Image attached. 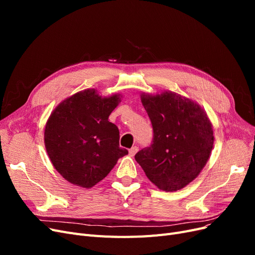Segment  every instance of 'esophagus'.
I'll list each match as a JSON object with an SVG mask.
<instances>
[{
    "mask_svg": "<svg viewBox=\"0 0 255 255\" xmlns=\"http://www.w3.org/2000/svg\"><path fill=\"white\" fill-rule=\"evenodd\" d=\"M137 151H138V146L137 145H134L133 148H130L129 150H128V153H129V155L130 156H134L135 154L137 153Z\"/></svg>",
    "mask_w": 255,
    "mask_h": 255,
    "instance_id": "esophagus-1",
    "label": "esophagus"
}]
</instances>
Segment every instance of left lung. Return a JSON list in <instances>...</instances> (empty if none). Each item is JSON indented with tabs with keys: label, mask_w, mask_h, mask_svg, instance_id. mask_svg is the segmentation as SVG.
<instances>
[{
	"label": "left lung",
	"mask_w": 255,
	"mask_h": 255,
	"mask_svg": "<svg viewBox=\"0 0 255 255\" xmlns=\"http://www.w3.org/2000/svg\"><path fill=\"white\" fill-rule=\"evenodd\" d=\"M141 102L152 123L153 139L135 159L159 189L179 190L196 179L210 157L212 123L198 104L174 92L142 95Z\"/></svg>",
	"instance_id": "1"
}]
</instances>
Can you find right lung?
<instances>
[{
	"mask_svg": "<svg viewBox=\"0 0 255 255\" xmlns=\"http://www.w3.org/2000/svg\"><path fill=\"white\" fill-rule=\"evenodd\" d=\"M119 102L118 95L101 98L95 89H87L65 100L50 116L45 149L68 182L90 188L128 153L119 146V129L109 121Z\"/></svg>",
	"mask_w": 255,
	"mask_h": 255,
	"instance_id": "obj_1",
	"label": "right lung"
}]
</instances>
